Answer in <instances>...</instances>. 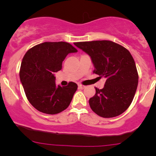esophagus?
<instances>
[{
    "label": "esophagus",
    "instance_id": "34e87169",
    "mask_svg": "<svg viewBox=\"0 0 156 156\" xmlns=\"http://www.w3.org/2000/svg\"><path fill=\"white\" fill-rule=\"evenodd\" d=\"M84 87H84V85H81V84H79V85H78V88H79V89H84Z\"/></svg>",
    "mask_w": 156,
    "mask_h": 156
}]
</instances>
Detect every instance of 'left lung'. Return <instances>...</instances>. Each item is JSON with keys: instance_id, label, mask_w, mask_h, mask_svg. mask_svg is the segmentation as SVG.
<instances>
[{"instance_id": "8db88e82", "label": "left lung", "mask_w": 156, "mask_h": 156, "mask_svg": "<svg viewBox=\"0 0 156 156\" xmlns=\"http://www.w3.org/2000/svg\"><path fill=\"white\" fill-rule=\"evenodd\" d=\"M74 44L87 53L94 66V73L106 79L104 87H96L89 100L91 109L103 118L122 114L133 101L138 85V73L130 52L111 41L77 42Z\"/></svg>"}]
</instances>
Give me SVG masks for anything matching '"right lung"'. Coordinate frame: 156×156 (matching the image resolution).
I'll return each instance as SVG.
<instances>
[{"label": "right lung", "instance_id": "add662e5", "mask_svg": "<svg viewBox=\"0 0 156 156\" xmlns=\"http://www.w3.org/2000/svg\"><path fill=\"white\" fill-rule=\"evenodd\" d=\"M78 52L69 43L44 42L26 52L20 71V81L29 103L39 112L49 115L68 108L78 85L69 82L56 85L54 74L62 69L67 55Z\"/></svg>", "mask_w": 156, "mask_h": 156}]
</instances>
